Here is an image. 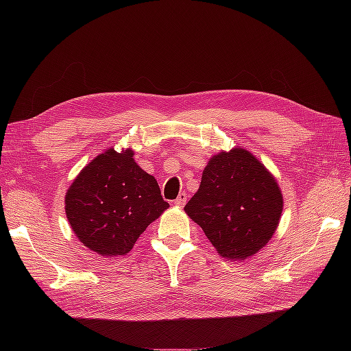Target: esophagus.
Masks as SVG:
<instances>
[{"label":"esophagus","mask_w":351,"mask_h":351,"mask_svg":"<svg viewBox=\"0 0 351 351\" xmlns=\"http://www.w3.org/2000/svg\"><path fill=\"white\" fill-rule=\"evenodd\" d=\"M186 202H187V195L183 192V193L178 195V197L174 200V204H176L177 206L182 208V206L186 204Z\"/></svg>","instance_id":"obj_1"}]
</instances>
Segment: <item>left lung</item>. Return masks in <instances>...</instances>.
I'll use <instances>...</instances> for the list:
<instances>
[{
	"mask_svg": "<svg viewBox=\"0 0 351 351\" xmlns=\"http://www.w3.org/2000/svg\"><path fill=\"white\" fill-rule=\"evenodd\" d=\"M184 210L222 258L244 261L272 239L282 193L259 159L236 146L209 159Z\"/></svg>",
	"mask_w": 351,
	"mask_h": 351,
	"instance_id": "8db88e82",
	"label": "left lung"
}]
</instances>
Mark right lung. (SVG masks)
I'll list each match as a JSON object with an SVG mask.
<instances>
[{
  "label": "right lung",
  "instance_id": "add662e5",
  "mask_svg": "<svg viewBox=\"0 0 351 351\" xmlns=\"http://www.w3.org/2000/svg\"><path fill=\"white\" fill-rule=\"evenodd\" d=\"M133 151L114 147L92 159L66 193V215L77 239L101 256L129 253L146 227L169 206Z\"/></svg>",
  "mask_w": 351,
  "mask_h": 351
}]
</instances>
